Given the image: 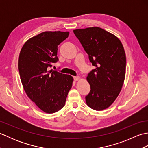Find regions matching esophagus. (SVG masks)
I'll list each match as a JSON object with an SVG mask.
<instances>
[{
  "mask_svg": "<svg viewBox=\"0 0 148 148\" xmlns=\"http://www.w3.org/2000/svg\"><path fill=\"white\" fill-rule=\"evenodd\" d=\"M74 81H78V80H79L80 79V77H79V76H75V77H74Z\"/></svg>",
  "mask_w": 148,
  "mask_h": 148,
  "instance_id": "esophagus-1",
  "label": "esophagus"
}]
</instances>
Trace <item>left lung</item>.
Returning <instances> with one entry per match:
<instances>
[{"label": "left lung", "instance_id": "1", "mask_svg": "<svg viewBox=\"0 0 148 148\" xmlns=\"http://www.w3.org/2000/svg\"><path fill=\"white\" fill-rule=\"evenodd\" d=\"M90 61L95 68L86 80L91 90L86 103L96 111L106 109L121 90L126 72V55L121 42L114 34L100 27L74 30Z\"/></svg>", "mask_w": 148, "mask_h": 148}]
</instances>
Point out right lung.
<instances>
[{
    "mask_svg": "<svg viewBox=\"0 0 148 148\" xmlns=\"http://www.w3.org/2000/svg\"><path fill=\"white\" fill-rule=\"evenodd\" d=\"M69 34L61 31L40 33L27 40L19 55V73L25 92L40 110L49 114L65 106L73 83L70 75L49 71L58 60V46Z\"/></svg>",
    "mask_w": 148,
    "mask_h": 148,
    "instance_id": "1",
    "label": "right lung"
}]
</instances>
